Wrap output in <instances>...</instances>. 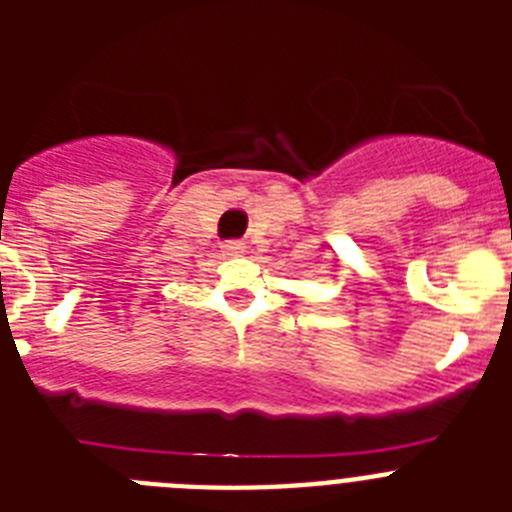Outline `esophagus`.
<instances>
[{
	"label": "esophagus",
	"mask_w": 512,
	"mask_h": 512,
	"mask_svg": "<svg viewBox=\"0 0 512 512\" xmlns=\"http://www.w3.org/2000/svg\"><path fill=\"white\" fill-rule=\"evenodd\" d=\"M220 251H223V256H243V253H246V243H243V241H225L223 246H220Z\"/></svg>",
	"instance_id": "1"
}]
</instances>
